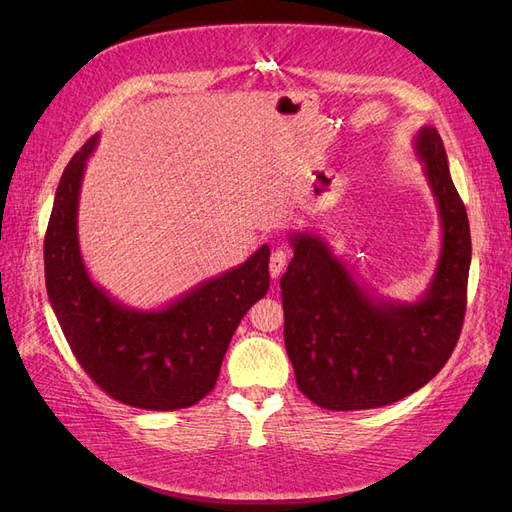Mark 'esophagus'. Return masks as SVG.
<instances>
[{
	"instance_id": "obj_1",
	"label": "esophagus",
	"mask_w": 512,
	"mask_h": 512,
	"mask_svg": "<svg viewBox=\"0 0 512 512\" xmlns=\"http://www.w3.org/2000/svg\"><path fill=\"white\" fill-rule=\"evenodd\" d=\"M288 262V254L284 250H275L271 254V260H269V271H271V277H280L284 267Z\"/></svg>"
}]
</instances>
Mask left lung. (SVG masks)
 Masks as SVG:
<instances>
[{
  "mask_svg": "<svg viewBox=\"0 0 512 512\" xmlns=\"http://www.w3.org/2000/svg\"><path fill=\"white\" fill-rule=\"evenodd\" d=\"M414 151L442 226L438 265L421 299L371 292L314 232L288 237L294 258L280 282L286 352L299 391L324 410L395 404L438 374L459 339L472 258L468 213L438 130H418Z\"/></svg>",
  "mask_w": 512,
  "mask_h": 512,
  "instance_id": "obj_1",
  "label": "left lung"
}]
</instances>
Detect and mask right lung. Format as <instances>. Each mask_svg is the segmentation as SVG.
Segmentation results:
<instances>
[{"label": "right lung", "mask_w": 512, "mask_h": 512, "mask_svg": "<svg viewBox=\"0 0 512 512\" xmlns=\"http://www.w3.org/2000/svg\"><path fill=\"white\" fill-rule=\"evenodd\" d=\"M91 136L59 179L44 237V280L76 361L104 393L143 410L198 404L215 386L241 318L269 290V245L160 309H134L91 280L79 245V196Z\"/></svg>", "instance_id": "right-lung-1"}]
</instances>
